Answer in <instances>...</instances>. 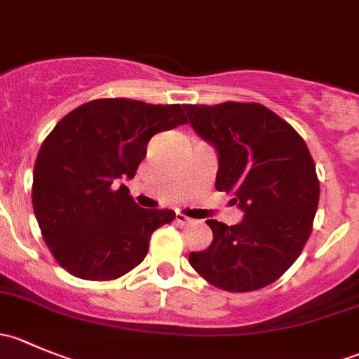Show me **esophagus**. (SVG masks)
I'll return each mask as SVG.
<instances>
[{"instance_id": "34e87169", "label": "esophagus", "mask_w": 359, "mask_h": 359, "mask_svg": "<svg viewBox=\"0 0 359 359\" xmlns=\"http://www.w3.org/2000/svg\"><path fill=\"white\" fill-rule=\"evenodd\" d=\"M175 220H177V224H187V222H191V219L187 215H184V213H180V212H177L175 213Z\"/></svg>"}]
</instances>
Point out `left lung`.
I'll use <instances>...</instances> for the list:
<instances>
[{"instance_id": "8db88e82", "label": "left lung", "mask_w": 359, "mask_h": 359, "mask_svg": "<svg viewBox=\"0 0 359 359\" xmlns=\"http://www.w3.org/2000/svg\"><path fill=\"white\" fill-rule=\"evenodd\" d=\"M194 132L219 154L215 189L245 212L236 226L206 220L212 245L189 264L213 287L252 292L274 283L297 260L320 201L316 166L302 137L257 102L184 106Z\"/></svg>"}]
</instances>
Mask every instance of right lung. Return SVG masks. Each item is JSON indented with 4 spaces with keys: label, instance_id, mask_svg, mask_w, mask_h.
<instances>
[{
    "label": "right lung",
    "instance_id": "add662e5",
    "mask_svg": "<svg viewBox=\"0 0 359 359\" xmlns=\"http://www.w3.org/2000/svg\"><path fill=\"white\" fill-rule=\"evenodd\" d=\"M186 123L180 104L132 99L92 100L57 123L36 158L32 208L60 267L109 281L142 262L175 212L140 208L121 180L135 177L151 137Z\"/></svg>",
    "mask_w": 359,
    "mask_h": 359
}]
</instances>
